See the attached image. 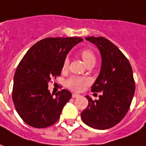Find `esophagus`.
I'll return each instance as SVG.
<instances>
[{
    "mask_svg": "<svg viewBox=\"0 0 146 146\" xmlns=\"http://www.w3.org/2000/svg\"><path fill=\"white\" fill-rule=\"evenodd\" d=\"M80 96V95L79 94H77V93H73L72 94V97L73 98H78V97H79Z\"/></svg>",
    "mask_w": 146,
    "mask_h": 146,
    "instance_id": "1",
    "label": "esophagus"
}]
</instances>
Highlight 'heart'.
Returning a JSON list of instances; mask_svg holds the SVG:
<instances>
[{
  "label": "heart",
  "mask_w": 146,
  "mask_h": 146,
  "mask_svg": "<svg viewBox=\"0 0 146 146\" xmlns=\"http://www.w3.org/2000/svg\"><path fill=\"white\" fill-rule=\"evenodd\" d=\"M81 57L82 58L84 63L88 65L91 63L96 62V56L94 53L91 50H83L81 52ZM69 64V59L66 58L63 64V69H67ZM89 83V79L86 77H79V76H72L68 78L66 82V85L69 89L74 91H81L82 89Z\"/></svg>",
  "instance_id": "heart-1"
}]
</instances>
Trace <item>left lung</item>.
Segmentation results:
<instances>
[{
	"instance_id": "1",
	"label": "left lung",
	"mask_w": 146,
	"mask_h": 146,
	"mask_svg": "<svg viewBox=\"0 0 146 146\" xmlns=\"http://www.w3.org/2000/svg\"><path fill=\"white\" fill-rule=\"evenodd\" d=\"M95 44L101 55L100 74L92 92H102L98 100L86 96L89 105L81 113L89 127L105 130L115 126L129 110L135 85L129 61L113 42L104 37H86Z\"/></svg>"
}]
</instances>
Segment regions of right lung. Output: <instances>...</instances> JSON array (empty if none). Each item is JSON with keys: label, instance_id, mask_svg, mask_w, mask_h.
Listing matches in <instances>:
<instances>
[{"label": "right lung", "instance_id": "add662e5", "mask_svg": "<svg viewBox=\"0 0 146 146\" xmlns=\"http://www.w3.org/2000/svg\"><path fill=\"white\" fill-rule=\"evenodd\" d=\"M80 37L46 38L31 47L17 67L14 76L12 100L25 123L36 128L55 124L72 98L68 90L51 94L48 82L59 76L66 56L82 42Z\"/></svg>", "mask_w": 146, "mask_h": 146}]
</instances>
